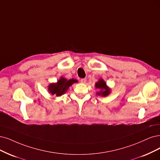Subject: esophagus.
<instances>
[{"label": "esophagus", "mask_w": 160, "mask_h": 160, "mask_svg": "<svg viewBox=\"0 0 160 160\" xmlns=\"http://www.w3.org/2000/svg\"><path fill=\"white\" fill-rule=\"evenodd\" d=\"M80 82H81V83H82V84H85L86 82V78H82L80 80Z\"/></svg>", "instance_id": "obj_1"}]
</instances>
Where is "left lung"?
I'll use <instances>...</instances> for the list:
<instances>
[{"label": "left lung", "mask_w": 160, "mask_h": 160, "mask_svg": "<svg viewBox=\"0 0 160 160\" xmlns=\"http://www.w3.org/2000/svg\"><path fill=\"white\" fill-rule=\"evenodd\" d=\"M96 87L98 89L100 90L99 92H98V95H100L102 96H107L110 93V90L106 85V83L103 79H100L97 83L96 84Z\"/></svg>", "instance_id": "8db88e82"}]
</instances>
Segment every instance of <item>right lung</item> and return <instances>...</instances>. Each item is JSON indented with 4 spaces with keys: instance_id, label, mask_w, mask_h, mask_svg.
I'll return each mask as SVG.
<instances>
[{
    "instance_id": "add662e5",
    "label": "right lung",
    "mask_w": 160,
    "mask_h": 160,
    "mask_svg": "<svg viewBox=\"0 0 160 160\" xmlns=\"http://www.w3.org/2000/svg\"><path fill=\"white\" fill-rule=\"evenodd\" d=\"M75 82H77V80L73 78L68 80L66 78H61V79L57 82V83L49 85V91L52 95L60 96L66 92L68 88Z\"/></svg>"
}]
</instances>
